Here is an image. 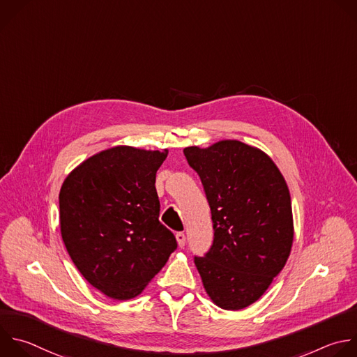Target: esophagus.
<instances>
[{
	"label": "esophagus",
	"mask_w": 357,
	"mask_h": 357,
	"mask_svg": "<svg viewBox=\"0 0 357 357\" xmlns=\"http://www.w3.org/2000/svg\"><path fill=\"white\" fill-rule=\"evenodd\" d=\"M176 241H178V245L181 247V248H183L185 247V243H186V236H185V234L183 232H176Z\"/></svg>",
	"instance_id": "34e87169"
}]
</instances>
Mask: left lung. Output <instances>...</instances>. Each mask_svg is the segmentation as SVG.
Here are the masks:
<instances>
[{"instance_id": "left-lung-1", "label": "left lung", "mask_w": 357, "mask_h": 357, "mask_svg": "<svg viewBox=\"0 0 357 357\" xmlns=\"http://www.w3.org/2000/svg\"><path fill=\"white\" fill-rule=\"evenodd\" d=\"M200 176L213 244L195 265L210 298L224 310L255 303L287 262L293 244L290 192L275 162L236 140L183 150Z\"/></svg>"}]
</instances>
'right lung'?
<instances>
[{
  "label": "right lung",
  "instance_id": "obj_1",
  "mask_svg": "<svg viewBox=\"0 0 357 357\" xmlns=\"http://www.w3.org/2000/svg\"><path fill=\"white\" fill-rule=\"evenodd\" d=\"M167 155L113 147L84 161L61 186L64 245L81 275L110 298L139 296L178 247L158 218L155 174Z\"/></svg>",
  "mask_w": 357,
  "mask_h": 357
}]
</instances>
